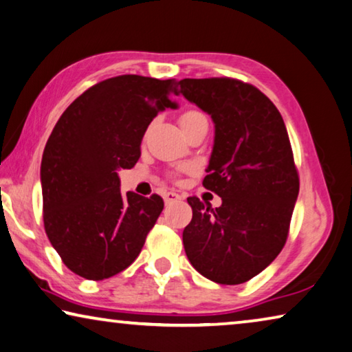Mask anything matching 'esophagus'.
Returning <instances> with one entry per match:
<instances>
[{
	"instance_id": "esophagus-1",
	"label": "esophagus",
	"mask_w": 352,
	"mask_h": 352,
	"mask_svg": "<svg viewBox=\"0 0 352 352\" xmlns=\"http://www.w3.org/2000/svg\"><path fill=\"white\" fill-rule=\"evenodd\" d=\"M177 200H182L180 194H177V192H174V191H167V192L164 194V202H166V204L177 202Z\"/></svg>"
}]
</instances>
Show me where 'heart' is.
I'll list each match as a JSON object with an SVG mask.
<instances>
[{
    "label": "heart",
    "mask_w": 352,
    "mask_h": 352,
    "mask_svg": "<svg viewBox=\"0 0 352 352\" xmlns=\"http://www.w3.org/2000/svg\"><path fill=\"white\" fill-rule=\"evenodd\" d=\"M200 116H204V114H200L199 111H188V113H185L180 117V125L185 124V122L192 120V119H197V117H200Z\"/></svg>",
    "instance_id": "b5f03b06"
}]
</instances>
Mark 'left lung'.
<instances>
[{"label": "left lung", "mask_w": 352, "mask_h": 352, "mask_svg": "<svg viewBox=\"0 0 352 352\" xmlns=\"http://www.w3.org/2000/svg\"><path fill=\"white\" fill-rule=\"evenodd\" d=\"M177 94L211 116L214 144L204 186L219 208L188 197L192 219L183 230L191 265L222 285L260 274L285 246L299 194L285 124L258 89L232 78H185Z\"/></svg>", "instance_id": "1"}]
</instances>
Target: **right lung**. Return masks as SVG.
Returning a JSON list of instances; mask_svg holds the SVG:
<instances>
[{"label": "right lung", "mask_w": 352, "mask_h": 352, "mask_svg": "<svg viewBox=\"0 0 352 352\" xmlns=\"http://www.w3.org/2000/svg\"><path fill=\"white\" fill-rule=\"evenodd\" d=\"M177 85L109 78L81 94L48 138L41 164L45 232L64 265L87 280L130 266L163 211L156 194H122L119 170L138 163L153 117L177 108Z\"/></svg>", "instance_id": "right-lung-1"}]
</instances>
